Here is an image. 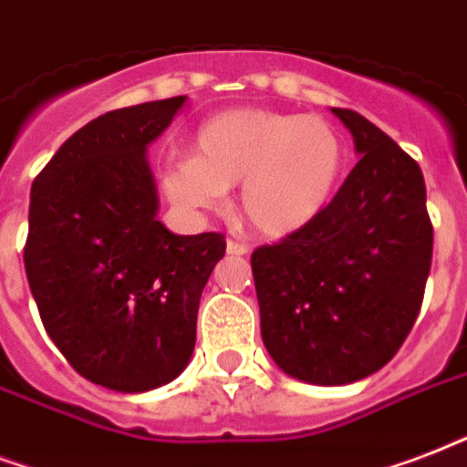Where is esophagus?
<instances>
[{
    "mask_svg": "<svg viewBox=\"0 0 467 467\" xmlns=\"http://www.w3.org/2000/svg\"><path fill=\"white\" fill-rule=\"evenodd\" d=\"M226 253H229V255H245L248 248H245L244 244H236V241H226Z\"/></svg>",
    "mask_w": 467,
    "mask_h": 467,
    "instance_id": "obj_1",
    "label": "esophagus"
}]
</instances>
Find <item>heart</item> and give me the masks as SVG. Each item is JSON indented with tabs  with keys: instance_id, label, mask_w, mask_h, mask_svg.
<instances>
[{
	"instance_id": "1",
	"label": "heart",
	"mask_w": 467,
	"mask_h": 467,
	"mask_svg": "<svg viewBox=\"0 0 467 467\" xmlns=\"http://www.w3.org/2000/svg\"><path fill=\"white\" fill-rule=\"evenodd\" d=\"M346 162V139L327 119L241 107L197 129L192 158L172 162L162 187L180 207L216 209L241 182L238 212L248 226L285 241L327 214Z\"/></svg>"
}]
</instances>
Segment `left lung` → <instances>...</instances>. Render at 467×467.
<instances>
[{"mask_svg": "<svg viewBox=\"0 0 467 467\" xmlns=\"http://www.w3.org/2000/svg\"><path fill=\"white\" fill-rule=\"evenodd\" d=\"M331 111L360 161L319 222L251 255L267 353L295 380L327 388L392 360L421 309L433 251L421 168L358 111Z\"/></svg>", "mask_w": 467, "mask_h": 467, "instance_id": "obj_1", "label": "left lung"}]
</instances>
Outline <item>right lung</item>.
<instances>
[{
  "label": "right lung",
  "mask_w": 467,
  "mask_h": 467,
  "mask_svg": "<svg viewBox=\"0 0 467 467\" xmlns=\"http://www.w3.org/2000/svg\"><path fill=\"white\" fill-rule=\"evenodd\" d=\"M187 97L136 104L75 131L31 187L24 265L50 341L114 392H148L187 368L200 297L222 234L180 236L158 222L148 146Z\"/></svg>",
  "instance_id": "1"
}]
</instances>
